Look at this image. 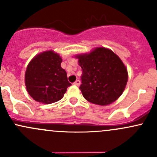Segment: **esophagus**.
Masks as SVG:
<instances>
[{
	"label": "esophagus",
	"mask_w": 157,
	"mask_h": 157,
	"mask_svg": "<svg viewBox=\"0 0 157 157\" xmlns=\"http://www.w3.org/2000/svg\"><path fill=\"white\" fill-rule=\"evenodd\" d=\"M74 84L76 85V86H80V80H77L75 82H74Z\"/></svg>",
	"instance_id": "obj_1"
}]
</instances>
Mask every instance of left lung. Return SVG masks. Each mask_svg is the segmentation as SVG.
Wrapping results in <instances>:
<instances>
[{
  "label": "left lung",
  "instance_id": "1",
  "mask_svg": "<svg viewBox=\"0 0 157 157\" xmlns=\"http://www.w3.org/2000/svg\"><path fill=\"white\" fill-rule=\"evenodd\" d=\"M77 58L82 68L80 90L83 97L99 105L118 99L128 82V71L119 57L108 48H97Z\"/></svg>",
  "mask_w": 157,
  "mask_h": 157
}]
</instances>
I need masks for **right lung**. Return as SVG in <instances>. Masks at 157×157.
Masks as SVG:
<instances>
[{"instance_id": "add662e5", "label": "right lung", "mask_w": 157, "mask_h": 157, "mask_svg": "<svg viewBox=\"0 0 157 157\" xmlns=\"http://www.w3.org/2000/svg\"><path fill=\"white\" fill-rule=\"evenodd\" d=\"M62 59L53 51L36 55L25 74L26 90L34 100L51 104L63 98L71 85L67 73L61 67Z\"/></svg>"}]
</instances>
